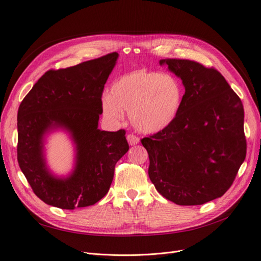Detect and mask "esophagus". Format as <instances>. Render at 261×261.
Wrapping results in <instances>:
<instances>
[{"mask_svg": "<svg viewBox=\"0 0 261 261\" xmlns=\"http://www.w3.org/2000/svg\"><path fill=\"white\" fill-rule=\"evenodd\" d=\"M126 139H127L128 144L130 146H135V145H137L139 143V138L137 136H135V135H133V134H128L127 137H126Z\"/></svg>", "mask_w": 261, "mask_h": 261, "instance_id": "1", "label": "esophagus"}]
</instances>
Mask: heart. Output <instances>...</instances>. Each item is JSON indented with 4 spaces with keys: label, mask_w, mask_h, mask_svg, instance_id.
<instances>
[{
    "label": "heart",
    "mask_w": 261,
    "mask_h": 261,
    "mask_svg": "<svg viewBox=\"0 0 261 261\" xmlns=\"http://www.w3.org/2000/svg\"><path fill=\"white\" fill-rule=\"evenodd\" d=\"M184 89L176 77L145 68L118 77L101 99L103 116L118 122L128 111L130 123L145 134L168 128L176 120Z\"/></svg>",
    "instance_id": "b5f03b06"
}]
</instances>
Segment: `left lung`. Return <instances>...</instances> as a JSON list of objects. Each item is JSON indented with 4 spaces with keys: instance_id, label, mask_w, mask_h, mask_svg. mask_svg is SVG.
Returning <instances> with one entry per match:
<instances>
[{
    "instance_id": "1",
    "label": "left lung",
    "mask_w": 261,
    "mask_h": 261,
    "mask_svg": "<svg viewBox=\"0 0 261 261\" xmlns=\"http://www.w3.org/2000/svg\"><path fill=\"white\" fill-rule=\"evenodd\" d=\"M159 63L180 78L185 93L176 120L141 139L148 174L168 200L206 203L225 194L246 156L243 103L215 68L189 60Z\"/></svg>"
}]
</instances>
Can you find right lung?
Returning a JSON list of instances; mask_svg holds the SVG:
<instances>
[{"label": "right lung", "instance_id": "obj_1", "mask_svg": "<svg viewBox=\"0 0 261 261\" xmlns=\"http://www.w3.org/2000/svg\"><path fill=\"white\" fill-rule=\"evenodd\" d=\"M118 54L49 70L23 98L17 113V160L34 193L61 209L92 206L109 192L116 162L128 151L125 130L98 128L101 96ZM58 130L72 140L75 158L67 176H57L45 158L46 138Z\"/></svg>", "mask_w": 261, "mask_h": 261}]
</instances>
